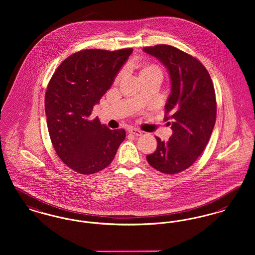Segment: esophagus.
<instances>
[{"instance_id":"obj_1","label":"esophagus","mask_w":255,"mask_h":255,"mask_svg":"<svg viewBox=\"0 0 255 255\" xmlns=\"http://www.w3.org/2000/svg\"><path fill=\"white\" fill-rule=\"evenodd\" d=\"M128 132L130 134H133L135 136H141L143 134V132L140 129H138V128H130L128 130Z\"/></svg>"}]
</instances>
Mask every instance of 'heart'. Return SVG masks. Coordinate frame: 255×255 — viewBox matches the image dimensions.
Instances as JSON below:
<instances>
[{"label":"heart","mask_w":255,"mask_h":255,"mask_svg":"<svg viewBox=\"0 0 255 255\" xmlns=\"http://www.w3.org/2000/svg\"><path fill=\"white\" fill-rule=\"evenodd\" d=\"M155 71H160L159 70V68L157 67V66H155V65H146V66H144V67L142 68V70L140 71V76H143V75H147V74H149V73H152V72H155ZM122 74H120L119 76H118V78L117 79H119V78H121Z\"/></svg>","instance_id":"b5f03b06"}]
</instances>
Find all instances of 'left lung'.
Returning <instances> with one entry per match:
<instances>
[{"mask_svg": "<svg viewBox=\"0 0 255 255\" xmlns=\"http://www.w3.org/2000/svg\"><path fill=\"white\" fill-rule=\"evenodd\" d=\"M143 51L167 68L171 94L165 105L164 121L171 120L168 142L157 140L156 150L147 155L148 164L161 173L186 170L206 147L214 128L217 107L213 82L201 62L173 46L156 45Z\"/></svg>", "mask_w": 255, "mask_h": 255, "instance_id": "left-lung-1", "label": "left lung"}]
</instances>
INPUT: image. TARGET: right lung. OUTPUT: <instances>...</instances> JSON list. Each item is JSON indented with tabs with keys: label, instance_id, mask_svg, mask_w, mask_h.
Wrapping results in <instances>:
<instances>
[{
	"label": "right lung",
	"instance_id": "obj_1",
	"mask_svg": "<svg viewBox=\"0 0 255 255\" xmlns=\"http://www.w3.org/2000/svg\"><path fill=\"white\" fill-rule=\"evenodd\" d=\"M132 49L83 50L67 57L54 72L45 95L47 126L56 154L81 174L98 173L114 159L126 138L91 116Z\"/></svg>",
	"mask_w": 255,
	"mask_h": 255
}]
</instances>
